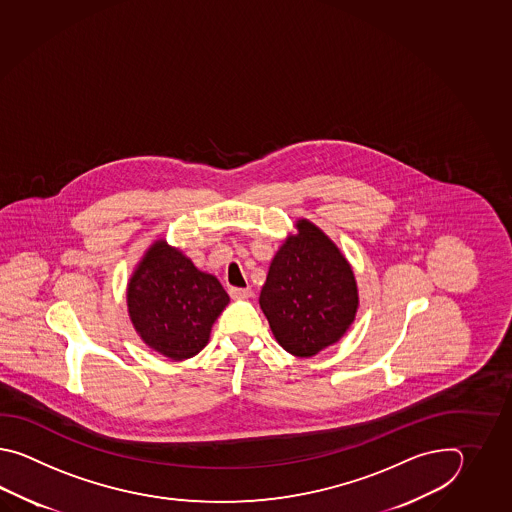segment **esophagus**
<instances>
[{
    "label": "esophagus",
    "instance_id": "34e87169",
    "mask_svg": "<svg viewBox=\"0 0 512 512\" xmlns=\"http://www.w3.org/2000/svg\"><path fill=\"white\" fill-rule=\"evenodd\" d=\"M229 293L234 300H247V298H251L252 296V289L251 287H245V289H241V287H230Z\"/></svg>",
    "mask_w": 512,
    "mask_h": 512
}]
</instances>
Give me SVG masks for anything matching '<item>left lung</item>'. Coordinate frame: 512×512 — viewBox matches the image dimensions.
Returning a JSON list of instances; mask_svg holds the SVG:
<instances>
[{
  "mask_svg": "<svg viewBox=\"0 0 512 512\" xmlns=\"http://www.w3.org/2000/svg\"><path fill=\"white\" fill-rule=\"evenodd\" d=\"M274 254L260 293L272 335L287 353L309 359L348 333L359 287L348 258L309 219L294 223Z\"/></svg>",
  "mask_w": 512,
  "mask_h": 512,
  "instance_id": "obj_1",
  "label": "left lung"
}]
</instances>
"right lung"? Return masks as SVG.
<instances>
[{
  "mask_svg": "<svg viewBox=\"0 0 512 512\" xmlns=\"http://www.w3.org/2000/svg\"><path fill=\"white\" fill-rule=\"evenodd\" d=\"M128 315L142 342L166 359H192L230 298L214 274L199 271L164 238L144 252L126 289Z\"/></svg>",
  "mask_w": 512,
  "mask_h": 512,
  "instance_id": "add662e5",
  "label": "right lung"
}]
</instances>
